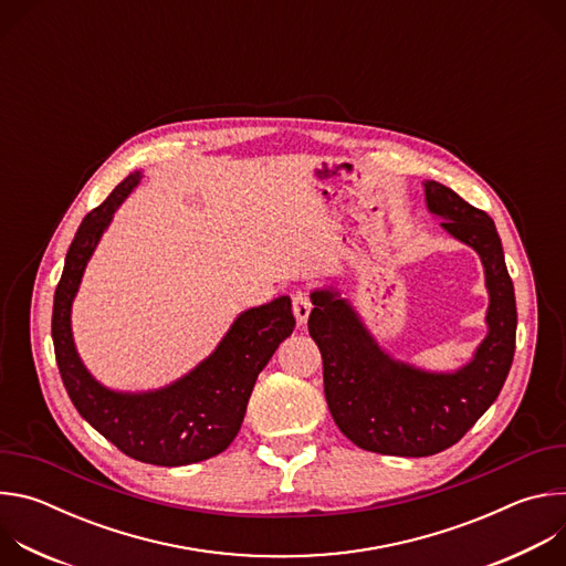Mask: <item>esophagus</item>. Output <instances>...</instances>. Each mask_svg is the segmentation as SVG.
Returning <instances> with one entry per match:
<instances>
[{"mask_svg": "<svg viewBox=\"0 0 566 566\" xmlns=\"http://www.w3.org/2000/svg\"><path fill=\"white\" fill-rule=\"evenodd\" d=\"M311 308H313V302H311L308 291H304V289L295 291V293H293V313H295V319H297V325H300V327H304V325H306V319H308Z\"/></svg>", "mask_w": 566, "mask_h": 566, "instance_id": "1", "label": "esophagus"}]
</instances>
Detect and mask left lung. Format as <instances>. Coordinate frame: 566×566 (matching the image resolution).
Returning <instances> with one entry per match:
<instances>
[{
  "mask_svg": "<svg viewBox=\"0 0 566 566\" xmlns=\"http://www.w3.org/2000/svg\"><path fill=\"white\" fill-rule=\"evenodd\" d=\"M428 206L443 228L472 247L486 269L489 336L457 374H426L387 358L345 300L311 293L308 334L322 354L329 412L358 448L430 457L454 446L500 396L515 356L517 308L493 219L454 190L428 181Z\"/></svg>",
  "mask_w": 566,
  "mask_h": 566,
  "instance_id": "obj_1",
  "label": "left lung"
}]
</instances>
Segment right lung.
<instances>
[{
	"label": "right lung",
	"instance_id": "obj_1",
	"mask_svg": "<svg viewBox=\"0 0 566 566\" xmlns=\"http://www.w3.org/2000/svg\"><path fill=\"white\" fill-rule=\"evenodd\" d=\"M138 184L129 175L80 223L53 297L55 360L75 410L127 457L151 465H188L223 452L244 421L251 391L277 345L295 329L289 297L241 313L217 352L179 382L149 394H116L80 363L71 338V302L114 210Z\"/></svg>",
	"mask_w": 566,
	"mask_h": 566
}]
</instances>
